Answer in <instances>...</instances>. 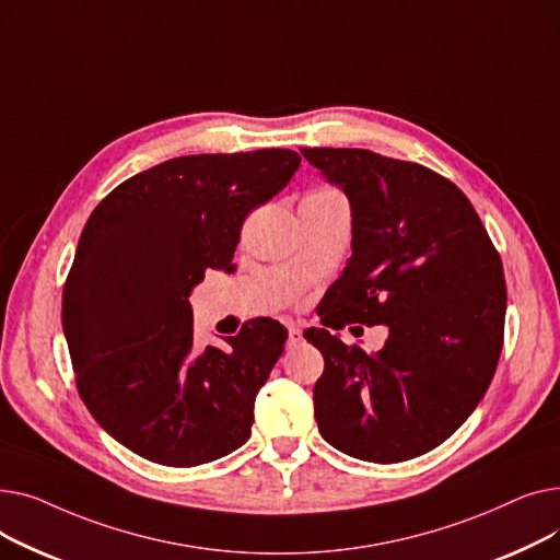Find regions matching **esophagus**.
Segmentation results:
<instances>
[{"label": "esophagus", "mask_w": 560, "mask_h": 560, "mask_svg": "<svg viewBox=\"0 0 560 560\" xmlns=\"http://www.w3.org/2000/svg\"><path fill=\"white\" fill-rule=\"evenodd\" d=\"M304 340V334L300 327H288V347H298Z\"/></svg>", "instance_id": "34e87169"}]
</instances>
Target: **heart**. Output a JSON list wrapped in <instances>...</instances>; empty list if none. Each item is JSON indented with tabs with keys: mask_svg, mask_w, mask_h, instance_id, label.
I'll return each mask as SVG.
<instances>
[{
	"mask_svg": "<svg viewBox=\"0 0 560 560\" xmlns=\"http://www.w3.org/2000/svg\"><path fill=\"white\" fill-rule=\"evenodd\" d=\"M311 195H336V192H331V190H317V192H311Z\"/></svg>",
	"mask_w": 560,
	"mask_h": 560,
	"instance_id": "1",
	"label": "heart"
}]
</instances>
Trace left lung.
I'll return each instance as SVG.
<instances>
[{"label":"left lung","mask_w":560,"mask_h":560,"mask_svg":"<svg viewBox=\"0 0 560 560\" xmlns=\"http://www.w3.org/2000/svg\"><path fill=\"white\" fill-rule=\"evenodd\" d=\"M300 152L351 203V258L319 302L325 329L304 331L325 357L317 429L361 460L422 456L472 416L494 376L502 258L475 206L438 172L370 150ZM347 324H386L385 349L368 355L328 331Z\"/></svg>","instance_id":"8db88e82"}]
</instances>
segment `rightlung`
I'll return each instance as SVG.
<instances>
[{"label":"right lung","instance_id":"1","mask_svg":"<svg viewBox=\"0 0 560 560\" xmlns=\"http://www.w3.org/2000/svg\"><path fill=\"white\" fill-rule=\"evenodd\" d=\"M300 163L290 150L179 156L122 182L88 218L63 334L83 404L133 454L195 467L247 443L288 331L254 317L199 351L188 295L206 270L233 272L245 218Z\"/></svg>","mask_w":560,"mask_h":560}]
</instances>
